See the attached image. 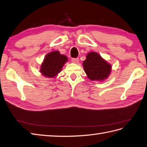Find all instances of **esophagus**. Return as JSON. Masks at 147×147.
Wrapping results in <instances>:
<instances>
[{
	"instance_id": "esophagus-1",
	"label": "esophagus",
	"mask_w": 147,
	"mask_h": 147,
	"mask_svg": "<svg viewBox=\"0 0 147 147\" xmlns=\"http://www.w3.org/2000/svg\"><path fill=\"white\" fill-rule=\"evenodd\" d=\"M71 62L74 63H78V62H79V59H71Z\"/></svg>"
}]
</instances>
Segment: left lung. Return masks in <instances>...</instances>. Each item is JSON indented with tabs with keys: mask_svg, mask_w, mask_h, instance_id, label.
Returning <instances> with one entry per match:
<instances>
[{
	"mask_svg": "<svg viewBox=\"0 0 147 147\" xmlns=\"http://www.w3.org/2000/svg\"><path fill=\"white\" fill-rule=\"evenodd\" d=\"M83 67L89 79L97 82L107 79L112 71V65L95 52L87 53Z\"/></svg>",
	"mask_w": 147,
	"mask_h": 147,
	"instance_id": "left-lung-1",
	"label": "left lung"
}]
</instances>
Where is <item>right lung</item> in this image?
<instances>
[{
	"label": "right lung",
	"instance_id": "right-lung-1",
	"mask_svg": "<svg viewBox=\"0 0 147 147\" xmlns=\"http://www.w3.org/2000/svg\"><path fill=\"white\" fill-rule=\"evenodd\" d=\"M67 61V57L61 54L59 51L49 52L45 56L41 63L40 72L47 78H54L61 71Z\"/></svg>",
	"mask_w": 147,
	"mask_h": 147
}]
</instances>
